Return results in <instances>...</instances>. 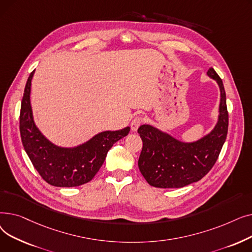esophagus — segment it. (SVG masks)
Wrapping results in <instances>:
<instances>
[{"label":"esophagus","instance_id":"esophagus-1","mask_svg":"<svg viewBox=\"0 0 252 252\" xmlns=\"http://www.w3.org/2000/svg\"><path fill=\"white\" fill-rule=\"evenodd\" d=\"M143 122H144V119H143L142 116H136V117H134V119H133V121H131V123H130V128H131V130H133V131L137 130L138 127L142 125Z\"/></svg>","mask_w":252,"mask_h":252}]
</instances>
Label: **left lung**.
<instances>
[{"label": "left lung", "mask_w": 252, "mask_h": 252, "mask_svg": "<svg viewBox=\"0 0 252 252\" xmlns=\"http://www.w3.org/2000/svg\"><path fill=\"white\" fill-rule=\"evenodd\" d=\"M207 74L216 79L220 90L219 122L209 135L194 143H183L148 125L138 128L143 141L138 165L153 187L182 188L198 182L218 160L228 134L229 113L221 78L213 67Z\"/></svg>", "instance_id": "1"}]
</instances>
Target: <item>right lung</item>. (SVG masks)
Segmentation results:
<instances>
[{"instance_id":"obj_1","label":"right lung","mask_w":252,"mask_h":252,"mask_svg":"<svg viewBox=\"0 0 252 252\" xmlns=\"http://www.w3.org/2000/svg\"><path fill=\"white\" fill-rule=\"evenodd\" d=\"M34 70L26 82L21 101L19 128L25 152L48 184L55 187H77L98 173L113 144L126 137L129 127L103 131L75 148H61L49 142L33 123L31 107V85Z\"/></svg>"}]
</instances>
